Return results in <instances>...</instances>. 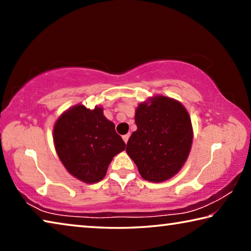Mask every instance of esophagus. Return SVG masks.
<instances>
[{
    "label": "esophagus",
    "instance_id": "1",
    "mask_svg": "<svg viewBox=\"0 0 251 251\" xmlns=\"http://www.w3.org/2000/svg\"><path fill=\"white\" fill-rule=\"evenodd\" d=\"M123 139H124V142L127 144V142H128V139H129V134H126L123 136Z\"/></svg>",
    "mask_w": 251,
    "mask_h": 251
}]
</instances>
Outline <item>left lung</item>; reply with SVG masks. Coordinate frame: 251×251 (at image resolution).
<instances>
[{
    "instance_id": "obj_1",
    "label": "left lung",
    "mask_w": 251,
    "mask_h": 251,
    "mask_svg": "<svg viewBox=\"0 0 251 251\" xmlns=\"http://www.w3.org/2000/svg\"><path fill=\"white\" fill-rule=\"evenodd\" d=\"M137 130L126 151L144 179L160 182L179 172L193 142L192 122L179 101L165 96L142 103L135 114Z\"/></svg>"
}]
</instances>
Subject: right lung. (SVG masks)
Masks as SVG:
<instances>
[{"label":"right lung","instance_id":"right-lung-1","mask_svg":"<svg viewBox=\"0 0 251 251\" xmlns=\"http://www.w3.org/2000/svg\"><path fill=\"white\" fill-rule=\"evenodd\" d=\"M54 144L65 168L79 180L93 184L104 178L113 157L125 150L115 125L103 109L74 106L54 126Z\"/></svg>","mask_w":251,"mask_h":251}]
</instances>
